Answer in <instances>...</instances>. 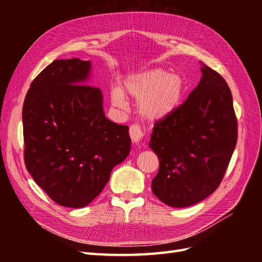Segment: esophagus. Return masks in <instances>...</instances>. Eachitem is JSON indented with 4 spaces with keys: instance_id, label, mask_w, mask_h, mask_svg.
Here are the masks:
<instances>
[{
    "instance_id": "obj_1",
    "label": "esophagus",
    "mask_w": 262,
    "mask_h": 262,
    "mask_svg": "<svg viewBox=\"0 0 262 262\" xmlns=\"http://www.w3.org/2000/svg\"><path fill=\"white\" fill-rule=\"evenodd\" d=\"M129 134L134 144H139L144 137V133L138 124H132L129 129Z\"/></svg>"
}]
</instances>
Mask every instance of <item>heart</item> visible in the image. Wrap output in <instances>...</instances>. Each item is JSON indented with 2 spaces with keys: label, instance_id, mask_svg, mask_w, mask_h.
<instances>
[{
  "label": "heart",
  "instance_id": "obj_1",
  "mask_svg": "<svg viewBox=\"0 0 262 262\" xmlns=\"http://www.w3.org/2000/svg\"><path fill=\"white\" fill-rule=\"evenodd\" d=\"M124 91L138 99L139 113L144 118L156 120L171 114L182 99L185 82L178 74H168L164 70H150L130 76L124 82ZM124 93L113 91V101L117 106L124 104Z\"/></svg>",
  "mask_w": 262,
  "mask_h": 262
}]
</instances>
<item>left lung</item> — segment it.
Here are the masks:
<instances>
[{
	"mask_svg": "<svg viewBox=\"0 0 262 262\" xmlns=\"http://www.w3.org/2000/svg\"><path fill=\"white\" fill-rule=\"evenodd\" d=\"M201 71L199 85L171 114L158 119L150 137L160 161L153 193L172 208L189 207L215 191L237 143L231 90L216 71Z\"/></svg>",
	"mask_w": 262,
	"mask_h": 262,
	"instance_id": "left-lung-1",
	"label": "left lung"
}]
</instances>
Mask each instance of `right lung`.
<instances>
[{
    "mask_svg": "<svg viewBox=\"0 0 262 262\" xmlns=\"http://www.w3.org/2000/svg\"><path fill=\"white\" fill-rule=\"evenodd\" d=\"M90 61L54 60L31 82L23 105L24 161L62 207L83 208L130 152L129 128L108 120L101 92L84 84Z\"/></svg>",
    "mask_w": 262,
    "mask_h": 262,
    "instance_id": "1",
    "label": "right lung"
}]
</instances>
